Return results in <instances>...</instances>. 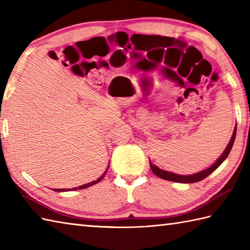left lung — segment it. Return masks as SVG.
I'll return each mask as SVG.
<instances>
[{"label": "left lung", "instance_id": "1", "mask_svg": "<svg viewBox=\"0 0 250 250\" xmlns=\"http://www.w3.org/2000/svg\"><path fill=\"white\" fill-rule=\"evenodd\" d=\"M235 135H236V125H235V128H234V131H233V134H232V137H231V140L229 142V144L227 145L225 151L222 152V155L218 159H217L213 166L209 167H207L206 169H203V171H201L199 173H194L192 175H179V174L171 173V172L164 171V169H161L160 167H158L157 166H155V164L151 163V161L149 160L150 167L152 169V172L155 173L158 177H160L162 179H166V180H169V182L183 183V184H192V183L201 182L202 179L206 178L209 174L213 173L215 169L218 167L222 162L226 160L227 157L229 156V153H230V151L232 149V146H233V144H234Z\"/></svg>", "mask_w": 250, "mask_h": 250}]
</instances>
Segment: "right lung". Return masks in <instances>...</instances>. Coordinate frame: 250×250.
<instances>
[{
	"label": "right lung",
	"mask_w": 250,
	"mask_h": 250,
	"mask_svg": "<svg viewBox=\"0 0 250 250\" xmlns=\"http://www.w3.org/2000/svg\"><path fill=\"white\" fill-rule=\"evenodd\" d=\"M108 167H109V163H108ZM108 167H107V168H106V171L103 173V175L102 176H101L100 178H98L97 180H94V182H92V183H89V184H86V185H83V186H79V187H76V188H73L74 190H77V189H84V188H88V187H91V186H93V185H95L97 183H99L101 179H103V177H104V175L106 174V172H107V169H108ZM55 191H58V192H60V191H67L66 189H55Z\"/></svg>",
	"instance_id": "right-lung-1"
}]
</instances>
